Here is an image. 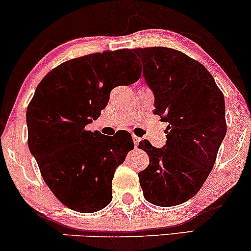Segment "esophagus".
<instances>
[{"label": "esophagus", "instance_id": "esophagus-1", "mask_svg": "<svg viewBox=\"0 0 251 251\" xmlns=\"http://www.w3.org/2000/svg\"><path fill=\"white\" fill-rule=\"evenodd\" d=\"M132 140H134L135 148H137V147H138V143H140V141H141V138L138 137V136H136V135H132Z\"/></svg>", "mask_w": 251, "mask_h": 251}]
</instances>
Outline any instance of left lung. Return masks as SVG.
I'll return each mask as SVG.
<instances>
[{
    "label": "left lung",
    "instance_id": "8db88e82",
    "mask_svg": "<svg viewBox=\"0 0 251 251\" xmlns=\"http://www.w3.org/2000/svg\"><path fill=\"white\" fill-rule=\"evenodd\" d=\"M131 51L154 94V114L169 122L164 148L138 144L150 158L138 173L141 187L152 205H180L199 192L214 166L227 131L224 94L206 67L180 51L163 46Z\"/></svg>",
    "mask_w": 251,
    "mask_h": 251
}]
</instances>
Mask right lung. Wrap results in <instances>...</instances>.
Segmentation results:
<instances>
[{
	"label": "right lung",
	"mask_w": 251,
	"mask_h": 251,
	"mask_svg": "<svg viewBox=\"0 0 251 251\" xmlns=\"http://www.w3.org/2000/svg\"><path fill=\"white\" fill-rule=\"evenodd\" d=\"M141 64L129 49L74 58L50 71L26 110L27 144L55 198L75 212H98L113 198L114 172L134 142L86 129L98 119L116 86L140 79Z\"/></svg>",
	"instance_id": "obj_1"
}]
</instances>
